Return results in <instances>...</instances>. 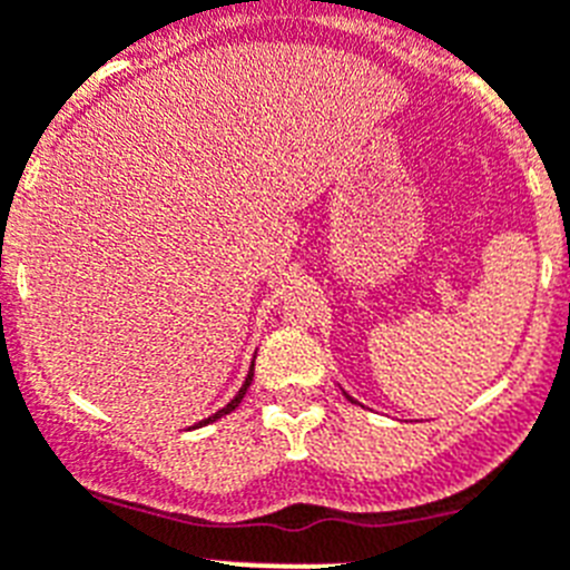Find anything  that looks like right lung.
<instances>
[{"instance_id": "right-lung-1", "label": "right lung", "mask_w": 570, "mask_h": 570, "mask_svg": "<svg viewBox=\"0 0 570 570\" xmlns=\"http://www.w3.org/2000/svg\"><path fill=\"white\" fill-rule=\"evenodd\" d=\"M250 381H253V367H250V373H247V379H245V384H242V390L236 392V397H234V401H230L228 406H225V409H219L217 414H212V417H208V420H203V423H197V425L214 423V420H219V417H223V414H230V412H234V409L239 406V403H242V397H245V392H247V386H250Z\"/></svg>"}]
</instances>
